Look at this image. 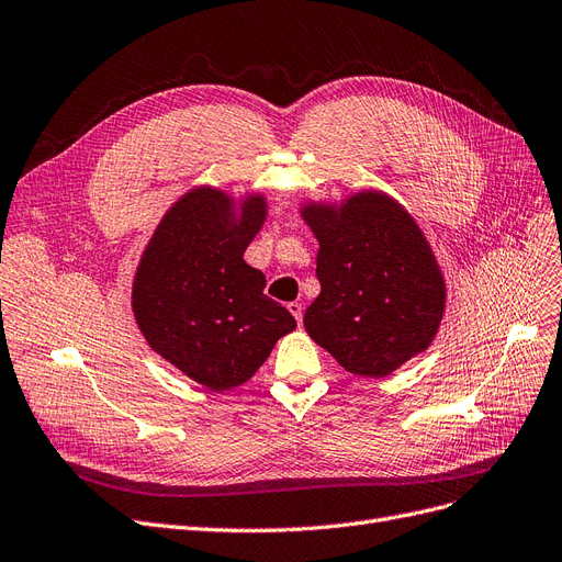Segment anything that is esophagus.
Here are the masks:
<instances>
[{
	"instance_id": "esophagus-1",
	"label": "esophagus",
	"mask_w": 562,
	"mask_h": 562,
	"mask_svg": "<svg viewBox=\"0 0 562 562\" xmlns=\"http://www.w3.org/2000/svg\"><path fill=\"white\" fill-rule=\"evenodd\" d=\"M286 307H289V313L294 315V319H296V322H301V319H303V305H301L299 301H292V303H289Z\"/></svg>"
}]
</instances>
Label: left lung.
Returning <instances> with one entry per match:
<instances>
[{"instance_id":"8db88e82","label":"left lung","mask_w":562,"mask_h":562,"mask_svg":"<svg viewBox=\"0 0 562 562\" xmlns=\"http://www.w3.org/2000/svg\"><path fill=\"white\" fill-rule=\"evenodd\" d=\"M301 217L319 243V296L305 330L347 372L386 378L438 336L447 282L414 217L363 190L340 203L307 201Z\"/></svg>"}]
</instances>
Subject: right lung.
Instances as JSON below:
<instances>
[{"mask_svg":"<svg viewBox=\"0 0 562 562\" xmlns=\"http://www.w3.org/2000/svg\"><path fill=\"white\" fill-rule=\"evenodd\" d=\"M268 215L263 194L238 201L211 184L184 192L157 224L132 282V310L153 351L211 391L245 384L296 319L263 294L247 245Z\"/></svg>","mask_w":562,"mask_h":562,"instance_id":"add662e5","label":"right lung"}]
</instances>
